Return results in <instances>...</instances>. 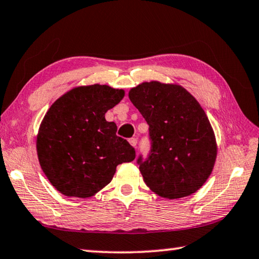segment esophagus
Here are the masks:
<instances>
[{
    "mask_svg": "<svg viewBox=\"0 0 259 259\" xmlns=\"http://www.w3.org/2000/svg\"><path fill=\"white\" fill-rule=\"evenodd\" d=\"M128 142H130L131 146L135 147V146H137V143H138V140H137V138H131L130 140H128Z\"/></svg>",
    "mask_w": 259,
    "mask_h": 259,
    "instance_id": "34e87169",
    "label": "esophagus"
}]
</instances>
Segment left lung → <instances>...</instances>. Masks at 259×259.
Returning a JSON list of instances; mask_svg holds the SVG:
<instances>
[{
	"label": "left lung",
	"mask_w": 259,
	"mask_h": 259,
	"mask_svg": "<svg viewBox=\"0 0 259 259\" xmlns=\"http://www.w3.org/2000/svg\"><path fill=\"white\" fill-rule=\"evenodd\" d=\"M128 97L149 125L152 150L139 169L146 185L162 198L197 192L215 164L214 131L198 101L175 83L143 82Z\"/></svg>",
	"instance_id": "8db88e82"
}]
</instances>
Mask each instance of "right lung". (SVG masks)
Returning a JSON list of instances; mask_svg holds the SVG:
<instances>
[{"label":"right lung","mask_w":259,"mask_h":259,"mask_svg":"<svg viewBox=\"0 0 259 259\" xmlns=\"http://www.w3.org/2000/svg\"><path fill=\"white\" fill-rule=\"evenodd\" d=\"M125 96L105 84L75 87L47 111L37 134L40 166L52 185L67 197L89 198L112 181L118 164L135 150L118 137L105 113Z\"/></svg>","instance_id":"1"}]
</instances>
